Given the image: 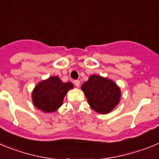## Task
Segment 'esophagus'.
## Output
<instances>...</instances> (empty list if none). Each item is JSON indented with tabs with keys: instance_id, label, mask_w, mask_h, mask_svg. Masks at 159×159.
Segmentation results:
<instances>
[{
	"instance_id": "1",
	"label": "esophagus",
	"mask_w": 159,
	"mask_h": 159,
	"mask_svg": "<svg viewBox=\"0 0 159 159\" xmlns=\"http://www.w3.org/2000/svg\"><path fill=\"white\" fill-rule=\"evenodd\" d=\"M74 84H75V85L77 87V88H79L80 85V80H75L74 81Z\"/></svg>"
}]
</instances>
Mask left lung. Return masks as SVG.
<instances>
[{"mask_svg": "<svg viewBox=\"0 0 159 159\" xmlns=\"http://www.w3.org/2000/svg\"><path fill=\"white\" fill-rule=\"evenodd\" d=\"M81 89L90 107L98 113L107 114L119 102L121 92L114 81L100 75H92L84 82Z\"/></svg>", "mask_w": 159, "mask_h": 159, "instance_id": "obj_1", "label": "left lung"}]
</instances>
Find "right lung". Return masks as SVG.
<instances>
[{
  "label": "right lung",
  "instance_id": "right-lung-1",
  "mask_svg": "<svg viewBox=\"0 0 159 159\" xmlns=\"http://www.w3.org/2000/svg\"><path fill=\"white\" fill-rule=\"evenodd\" d=\"M71 82L64 83L58 76H51L35 87L32 98L36 108L46 113L54 112L63 104L67 92L73 88Z\"/></svg>",
  "mask_w": 159,
  "mask_h": 159
}]
</instances>
